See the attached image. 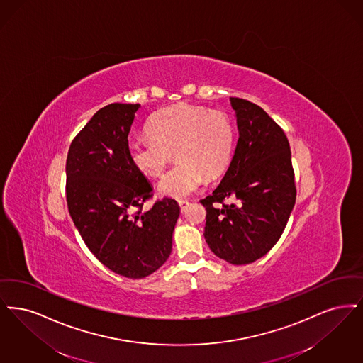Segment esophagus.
I'll return each instance as SVG.
<instances>
[{
	"label": "esophagus",
	"instance_id": "1",
	"mask_svg": "<svg viewBox=\"0 0 363 363\" xmlns=\"http://www.w3.org/2000/svg\"><path fill=\"white\" fill-rule=\"evenodd\" d=\"M179 206H180V208H182V213H184L189 206V201H179Z\"/></svg>",
	"mask_w": 363,
	"mask_h": 363
}]
</instances>
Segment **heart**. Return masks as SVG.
<instances>
[{
    "instance_id": "heart-1",
    "label": "heart",
    "mask_w": 363,
    "mask_h": 363,
    "mask_svg": "<svg viewBox=\"0 0 363 363\" xmlns=\"http://www.w3.org/2000/svg\"><path fill=\"white\" fill-rule=\"evenodd\" d=\"M147 134L128 141V157L138 172L157 177L174 153L177 164L158 183V192L174 199L194 194L205 176L216 179L225 172L235 152L232 118L189 103L160 111L147 123Z\"/></svg>"
}]
</instances>
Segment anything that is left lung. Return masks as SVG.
<instances>
[{
    "instance_id": "left-lung-1",
    "label": "left lung",
    "mask_w": 363,
    "mask_h": 363,
    "mask_svg": "<svg viewBox=\"0 0 363 363\" xmlns=\"http://www.w3.org/2000/svg\"><path fill=\"white\" fill-rule=\"evenodd\" d=\"M230 106L238 130L235 155L218 187L201 203L207 211L208 248L241 266L264 256L282 236L296 203V184L284 130L248 100L230 97ZM228 197L235 202L223 204Z\"/></svg>"
}]
</instances>
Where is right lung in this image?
Wrapping results in <instances>:
<instances>
[{"instance_id":"1","label":"right lung","mask_w":363,"mask_h":363,"mask_svg":"<svg viewBox=\"0 0 363 363\" xmlns=\"http://www.w3.org/2000/svg\"><path fill=\"white\" fill-rule=\"evenodd\" d=\"M138 108L112 103L97 111L66 160V199L79 235L99 262L131 279L153 274L168 260L180 214L171 198L141 211L153 187L127 152Z\"/></svg>"}]
</instances>
